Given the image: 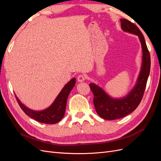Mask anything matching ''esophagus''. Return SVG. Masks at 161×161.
Listing matches in <instances>:
<instances>
[{
  "label": "esophagus",
  "mask_w": 161,
  "mask_h": 161,
  "mask_svg": "<svg viewBox=\"0 0 161 161\" xmlns=\"http://www.w3.org/2000/svg\"><path fill=\"white\" fill-rule=\"evenodd\" d=\"M77 80L79 82H83L85 80V76L83 75H80L78 76Z\"/></svg>",
  "instance_id": "34e87169"
}]
</instances>
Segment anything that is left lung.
Masks as SVG:
<instances>
[{"instance_id":"1","label":"left lung","mask_w":161,"mask_h":161,"mask_svg":"<svg viewBox=\"0 0 161 161\" xmlns=\"http://www.w3.org/2000/svg\"><path fill=\"white\" fill-rule=\"evenodd\" d=\"M121 30L125 32L138 36L142 50V61L138 77L134 86L128 95L121 98H113L95 83H90L91 91L94 95L93 103L101 118L107 120L119 119L134 111L142 99L150 70V56L144 37L135 24L125 19H121Z\"/></svg>"}]
</instances>
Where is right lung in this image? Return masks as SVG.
Instances as JSON below:
<instances>
[{"label": "right lung", "mask_w": 161, "mask_h": 161, "mask_svg": "<svg viewBox=\"0 0 161 161\" xmlns=\"http://www.w3.org/2000/svg\"><path fill=\"white\" fill-rule=\"evenodd\" d=\"M75 83L76 79L73 78L63 87V89L56 97L52 104L47 108L40 111H36L28 108L27 107L21 103L15 94L14 95H15L19 106L21 107V108L26 115L40 123L54 124L59 122L64 118L68 97L73 87L75 86Z\"/></svg>", "instance_id": "obj_1"}]
</instances>
